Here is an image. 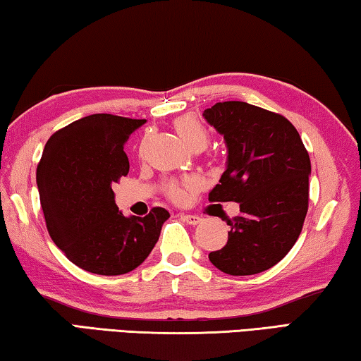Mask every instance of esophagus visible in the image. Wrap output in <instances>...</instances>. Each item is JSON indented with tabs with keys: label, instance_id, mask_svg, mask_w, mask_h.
Instances as JSON below:
<instances>
[{
	"label": "esophagus",
	"instance_id": "esophagus-1",
	"mask_svg": "<svg viewBox=\"0 0 361 361\" xmlns=\"http://www.w3.org/2000/svg\"><path fill=\"white\" fill-rule=\"evenodd\" d=\"M180 219L185 221L187 224H190V226H197V224L202 222V217L195 214H180Z\"/></svg>",
	"mask_w": 361,
	"mask_h": 361
}]
</instances>
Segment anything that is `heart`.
Instances as JSON below:
<instances>
[{"mask_svg": "<svg viewBox=\"0 0 361 361\" xmlns=\"http://www.w3.org/2000/svg\"><path fill=\"white\" fill-rule=\"evenodd\" d=\"M174 128L180 139L190 147L193 144H208V131L192 115H184L174 120ZM198 187L197 179H184L179 182H169L166 185L168 197L176 203H184L190 197V193Z\"/></svg>", "mask_w": 361, "mask_h": 361, "instance_id": "1", "label": "heart"}]
</instances>
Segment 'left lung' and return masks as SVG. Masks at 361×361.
Here are the masks:
<instances>
[{
  "instance_id": "1",
  "label": "left lung",
  "mask_w": 361,
  "mask_h": 361,
  "mask_svg": "<svg viewBox=\"0 0 361 361\" xmlns=\"http://www.w3.org/2000/svg\"><path fill=\"white\" fill-rule=\"evenodd\" d=\"M224 135L227 168L209 202L240 203L227 221V245L209 252L228 275H254L274 267L299 238L309 209L310 158L298 129L285 116L228 100L203 111Z\"/></svg>"
}]
</instances>
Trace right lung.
I'll return each mask as SVG.
<instances>
[{"instance_id":"obj_1","label":"right lung","mask_w":361,"mask_h":361,"mask_svg":"<svg viewBox=\"0 0 361 361\" xmlns=\"http://www.w3.org/2000/svg\"><path fill=\"white\" fill-rule=\"evenodd\" d=\"M145 120L96 114L59 129L46 142L37 184L46 227L80 269L123 275L145 261L169 212L125 217L114 187L129 173L125 142Z\"/></svg>"}]
</instances>
